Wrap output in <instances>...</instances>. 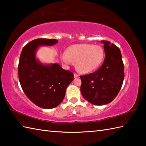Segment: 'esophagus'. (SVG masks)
<instances>
[{"label": "esophagus", "mask_w": 146, "mask_h": 146, "mask_svg": "<svg viewBox=\"0 0 146 146\" xmlns=\"http://www.w3.org/2000/svg\"><path fill=\"white\" fill-rule=\"evenodd\" d=\"M78 76H79V75H78V74H76V73H74V77H75V78H78Z\"/></svg>", "instance_id": "obj_1"}]
</instances>
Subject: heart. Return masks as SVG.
I'll return each mask as SVG.
<instances>
[{
	"mask_svg": "<svg viewBox=\"0 0 146 146\" xmlns=\"http://www.w3.org/2000/svg\"><path fill=\"white\" fill-rule=\"evenodd\" d=\"M104 57V49L100 46L90 44H74L64 52L62 59L67 64L76 61V68L82 73H90L100 66Z\"/></svg>",
	"mask_w": 146,
	"mask_h": 146,
	"instance_id": "b5f03b06",
	"label": "heart"
}]
</instances>
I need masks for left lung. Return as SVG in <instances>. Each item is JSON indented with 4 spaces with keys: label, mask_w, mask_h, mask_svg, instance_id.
I'll use <instances>...</instances> for the list:
<instances>
[{
    "label": "left lung",
    "mask_w": 146,
    "mask_h": 146,
    "mask_svg": "<svg viewBox=\"0 0 146 146\" xmlns=\"http://www.w3.org/2000/svg\"><path fill=\"white\" fill-rule=\"evenodd\" d=\"M101 41L104 44L105 53L103 64L95 72L80 76L82 96L95 105L112 102L124 79V66L120 49L109 41Z\"/></svg>",
    "instance_id": "left-lung-1"
}]
</instances>
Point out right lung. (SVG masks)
Listing matches in <instances>:
<instances>
[{
	"label": "right lung",
	"mask_w": 146,
	"mask_h": 146,
	"mask_svg": "<svg viewBox=\"0 0 146 146\" xmlns=\"http://www.w3.org/2000/svg\"><path fill=\"white\" fill-rule=\"evenodd\" d=\"M56 43V39L33 40L23 48L18 66L19 80L24 94L33 103L45 109L61 103L66 88L74 78L71 71L63 70L60 64H43L36 58L40 46Z\"/></svg>",
	"instance_id": "add662e5"
}]
</instances>
